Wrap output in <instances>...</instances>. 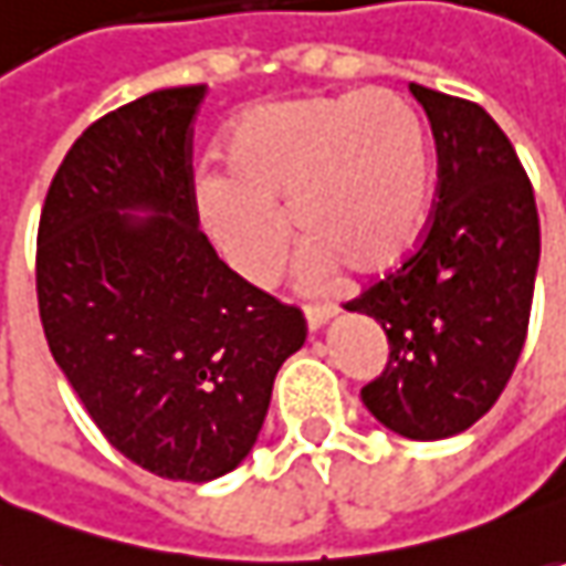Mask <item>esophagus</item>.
I'll use <instances>...</instances> for the list:
<instances>
[{
  "label": "esophagus",
  "instance_id": "1",
  "mask_svg": "<svg viewBox=\"0 0 566 566\" xmlns=\"http://www.w3.org/2000/svg\"><path fill=\"white\" fill-rule=\"evenodd\" d=\"M303 313H306V325H310V332H318L328 318H334V306H303Z\"/></svg>",
  "mask_w": 566,
  "mask_h": 566
}]
</instances>
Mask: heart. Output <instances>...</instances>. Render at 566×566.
Segmentation results:
<instances>
[{
	"mask_svg": "<svg viewBox=\"0 0 566 566\" xmlns=\"http://www.w3.org/2000/svg\"><path fill=\"white\" fill-rule=\"evenodd\" d=\"M222 172L195 179V207L232 266L269 284L291 232L310 284L337 266L384 275L418 248L430 210V154L415 107L390 90L318 95L248 111L222 142Z\"/></svg>",
	"mask_w": 566,
	"mask_h": 566,
	"instance_id": "heart-1",
	"label": "heart"
}]
</instances>
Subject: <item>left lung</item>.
<instances>
[{
	"label": "left lung",
	"instance_id": "left-lung-1",
	"mask_svg": "<svg viewBox=\"0 0 566 566\" xmlns=\"http://www.w3.org/2000/svg\"><path fill=\"white\" fill-rule=\"evenodd\" d=\"M437 145V201L409 260L347 303L390 356L363 387L384 428L443 440L495 406L521 359L539 266V213L514 145L474 102L409 83Z\"/></svg>",
	"mask_w": 566,
	"mask_h": 566
}]
</instances>
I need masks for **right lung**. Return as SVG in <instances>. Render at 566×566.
<instances>
[{"label":"right lung","mask_w":566,"mask_h":566,"mask_svg":"<svg viewBox=\"0 0 566 566\" xmlns=\"http://www.w3.org/2000/svg\"><path fill=\"white\" fill-rule=\"evenodd\" d=\"M207 86L142 95L71 145L42 203L49 349L107 443L167 480L238 468L306 318L226 266L198 229L191 136ZM151 209V218L123 214Z\"/></svg>","instance_id":"1"}]
</instances>
